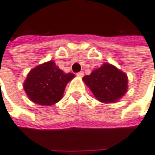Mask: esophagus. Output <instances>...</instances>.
I'll return each instance as SVG.
<instances>
[{"instance_id": "esophagus-1", "label": "esophagus", "mask_w": 155, "mask_h": 155, "mask_svg": "<svg viewBox=\"0 0 155 155\" xmlns=\"http://www.w3.org/2000/svg\"><path fill=\"white\" fill-rule=\"evenodd\" d=\"M84 75V73L83 72H79V73H77V76H79V77H82Z\"/></svg>"}]
</instances>
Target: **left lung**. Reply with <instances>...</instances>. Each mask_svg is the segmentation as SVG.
Returning <instances> with one entry per match:
<instances>
[{
    "label": "left lung",
    "mask_w": 155,
    "mask_h": 155,
    "mask_svg": "<svg viewBox=\"0 0 155 155\" xmlns=\"http://www.w3.org/2000/svg\"><path fill=\"white\" fill-rule=\"evenodd\" d=\"M83 81L98 101L103 103L116 102L127 90V76L124 72L109 63H104L85 75Z\"/></svg>",
    "instance_id": "obj_1"
}]
</instances>
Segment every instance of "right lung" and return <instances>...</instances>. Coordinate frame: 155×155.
<instances>
[{
    "mask_svg": "<svg viewBox=\"0 0 155 155\" xmlns=\"http://www.w3.org/2000/svg\"><path fill=\"white\" fill-rule=\"evenodd\" d=\"M74 76L64 73L50 61L30 70L23 83L24 90L31 101L51 106L61 100L66 86Z\"/></svg>",
    "mask_w": 155,
    "mask_h": 155,
    "instance_id": "1",
    "label": "right lung"
}]
</instances>
